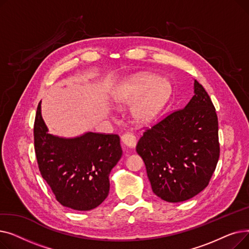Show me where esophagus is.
I'll return each mask as SVG.
<instances>
[{
    "mask_svg": "<svg viewBox=\"0 0 249 249\" xmlns=\"http://www.w3.org/2000/svg\"><path fill=\"white\" fill-rule=\"evenodd\" d=\"M121 140L124 143V144L128 147H135L136 143H137V139L136 136L131 133V132H126L121 136Z\"/></svg>",
    "mask_w": 249,
    "mask_h": 249,
    "instance_id": "34e87169",
    "label": "esophagus"
}]
</instances>
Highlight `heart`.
I'll return each instance as SVG.
<instances>
[{
    "instance_id": "b5f03b06",
    "label": "heart",
    "mask_w": 249,
    "mask_h": 249,
    "mask_svg": "<svg viewBox=\"0 0 249 249\" xmlns=\"http://www.w3.org/2000/svg\"><path fill=\"white\" fill-rule=\"evenodd\" d=\"M172 95V87L159 76L142 75L123 89L116 97L120 104H133L144 95L135 108V116L141 123H149L164 108Z\"/></svg>"
}]
</instances>
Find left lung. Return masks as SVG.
<instances>
[{"label": "left lung", "instance_id": "left-lung-1", "mask_svg": "<svg viewBox=\"0 0 249 249\" xmlns=\"http://www.w3.org/2000/svg\"><path fill=\"white\" fill-rule=\"evenodd\" d=\"M182 109L147 128L136 151L145 163L153 193L162 200H189L210 182L220 155L218 117L203 86Z\"/></svg>", "mask_w": 249, "mask_h": 249}]
</instances>
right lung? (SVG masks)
<instances>
[{
  "label": "right lung",
  "mask_w": 249,
  "mask_h": 249,
  "mask_svg": "<svg viewBox=\"0 0 249 249\" xmlns=\"http://www.w3.org/2000/svg\"><path fill=\"white\" fill-rule=\"evenodd\" d=\"M38 104L34 149L39 172L58 203L89 211L108 197L109 175L122 156L117 134L88 132L76 138L49 134Z\"/></svg>",
  "instance_id": "1"
}]
</instances>
